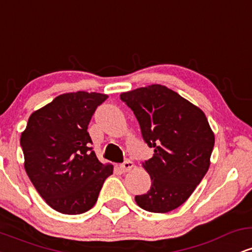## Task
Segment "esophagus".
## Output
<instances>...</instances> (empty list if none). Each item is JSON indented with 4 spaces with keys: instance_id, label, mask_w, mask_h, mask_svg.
Segmentation results:
<instances>
[{
    "instance_id": "1",
    "label": "esophagus",
    "mask_w": 252,
    "mask_h": 252,
    "mask_svg": "<svg viewBox=\"0 0 252 252\" xmlns=\"http://www.w3.org/2000/svg\"><path fill=\"white\" fill-rule=\"evenodd\" d=\"M132 167H134V163H132L131 161H130V160H126V161H124L123 163H121V164H120V169H121V172H123V173L129 172V170L131 169Z\"/></svg>"
}]
</instances>
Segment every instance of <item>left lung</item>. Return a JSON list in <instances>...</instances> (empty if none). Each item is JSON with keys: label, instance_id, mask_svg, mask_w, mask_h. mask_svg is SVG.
Masks as SVG:
<instances>
[{"label": "left lung", "instance_id": "8db88e82", "mask_svg": "<svg viewBox=\"0 0 252 252\" xmlns=\"http://www.w3.org/2000/svg\"><path fill=\"white\" fill-rule=\"evenodd\" d=\"M121 99L134 111L152 158L143 167L152 178L146 194L136 195L141 209L166 213L181 206L210 167L215 135L198 106L163 85L124 92Z\"/></svg>", "mask_w": 252, "mask_h": 252}]
</instances>
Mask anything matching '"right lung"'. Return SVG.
Listing matches in <instances>:
<instances>
[{"instance_id":"1","label":"right lung","mask_w":252,"mask_h":252,"mask_svg":"<svg viewBox=\"0 0 252 252\" xmlns=\"http://www.w3.org/2000/svg\"><path fill=\"white\" fill-rule=\"evenodd\" d=\"M108 98L96 92L60 94L33 112L20 144L25 169L39 194L53 210L80 215L94 207L111 164L99 162L88 126Z\"/></svg>"}]
</instances>
